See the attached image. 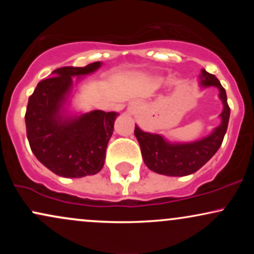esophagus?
Here are the masks:
<instances>
[{"mask_svg": "<svg viewBox=\"0 0 254 254\" xmlns=\"http://www.w3.org/2000/svg\"><path fill=\"white\" fill-rule=\"evenodd\" d=\"M138 109H139V106H138V104H137V103H131L129 106H127V111H129L130 113H132V115L137 113Z\"/></svg>", "mask_w": 254, "mask_h": 254, "instance_id": "1", "label": "esophagus"}]
</instances>
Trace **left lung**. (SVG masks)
<instances>
[{"label": "left lung", "mask_w": 254, "mask_h": 254, "mask_svg": "<svg viewBox=\"0 0 254 254\" xmlns=\"http://www.w3.org/2000/svg\"><path fill=\"white\" fill-rule=\"evenodd\" d=\"M199 84L203 88L216 87L218 97L223 104V111L220 115L221 124L212 130L210 135L189 143H172L164 136L145 132L137 125L135 127V136L141 147L144 164L155 173L170 177H184L194 173L215 155L222 144L230 115L226 90L217 77L209 74L205 69H202L199 75Z\"/></svg>", "instance_id": "obj_1"}]
</instances>
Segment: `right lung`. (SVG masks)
<instances>
[{"label":"right lung","mask_w":254,"mask_h":254,"mask_svg":"<svg viewBox=\"0 0 254 254\" xmlns=\"http://www.w3.org/2000/svg\"><path fill=\"white\" fill-rule=\"evenodd\" d=\"M100 62L86 66H63L37 84L28 99L25 122L30 147L42 164L57 176L82 178L104 167L106 148L118 113L90 111L65 115L72 77L98 70Z\"/></svg>","instance_id":"add662e5"}]
</instances>
